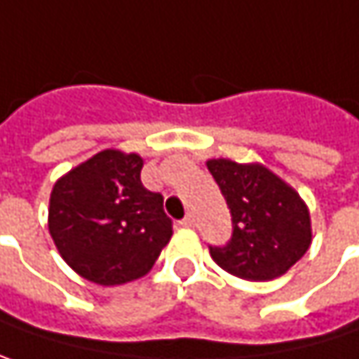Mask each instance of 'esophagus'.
Segmentation results:
<instances>
[{"label": "esophagus", "mask_w": 359, "mask_h": 359, "mask_svg": "<svg viewBox=\"0 0 359 359\" xmlns=\"http://www.w3.org/2000/svg\"><path fill=\"white\" fill-rule=\"evenodd\" d=\"M180 226H184V228H193L195 226V217L189 213V215H184L182 219H180Z\"/></svg>", "instance_id": "1"}]
</instances>
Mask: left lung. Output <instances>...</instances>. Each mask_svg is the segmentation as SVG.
I'll return each mask as SVG.
<instances>
[{
    "mask_svg": "<svg viewBox=\"0 0 359 359\" xmlns=\"http://www.w3.org/2000/svg\"><path fill=\"white\" fill-rule=\"evenodd\" d=\"M230 213L232 238L210 246L212 259L228 273L248 281L283 276L312 243L310 213L302 197L263 164L208 160Z\"/></svg>",
    "mask_w": 359,
    "mask_h": 359,
    "instance_id": "8db88e82",
    "label": "left lung"
}]
</instances>
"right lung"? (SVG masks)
I'll return each mask as SVG.
<instances>
[{
  "mask_svg": "<svg viewBox=\"0 0 359 359\" xmlns=\"http://www.w3.org/2000/svg\"><path fill=\"white\" fill-rule=\"evenodd\" d=\"M137 154L102 149L55 182L49 232L63 261L98 285L144 277L172 236L164 199L142 184Z\"/></svg>",
  "mask_w": 359,
  "mask_h": 359,
  "instance_id": "1",
  "label": "right lung"
}]
</instances>
